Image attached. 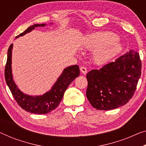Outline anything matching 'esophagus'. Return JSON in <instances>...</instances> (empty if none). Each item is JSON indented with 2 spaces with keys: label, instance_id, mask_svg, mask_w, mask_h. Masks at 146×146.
Returning <instances> with one entry per match:
<instances>
[{
  "label": "esophagus",
  "instance_id": "esophagus-1",
  "mask_svg": "<svg viewBox=\"0 0 146 146\" xmlns=\"http://www.w3.org/2000/svg\"><path fill=\"white\" fill-rule=\"evenodd\" d=\"M80 71H81V72H82V74H87V68L84 66L80 67Z\"/></svg>",
  "mask_w": 146,
  "mask_h": 146
}]
</instances>
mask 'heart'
Returning a JSON list of instances; mask_svg holds the SVG:
<instances>
[{"label": "heart", "instance_id": "heart-1", "mask_svg": "<svg viewBox=\"0 0 146 146\" xmlns=\"http://www.w3.org/2000/svg\"><path fill=\"white\" fill-rule=\"evenodd\" d=\"M82 46L86 50L94 51L93 61L98 65L108 62L121 49L117 35L110 32L95 33L87 36Z\"/></svg>", "mask_w": 146, "mask_h": 146}]
</instances>
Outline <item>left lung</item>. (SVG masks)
I'll use <instances>...</instances> for the list:
<instances>
[{
	"label": "left lung",
	"instance_id": "1",
	"mask_svg": "<svg viewBox=\"0 0 146 146\" xmlns=\"http://www.w3.org/2000/svg\"><path fill=\"white\" fill-rule=\"evenodd\" d=\"M140 55L130 50L115 61L87 74L86 96L96 110H110L126 104L133 96L141 76Z\"/></svg>",
	"mask_w": 146,
	"mask_h": 146
}]
</instances>
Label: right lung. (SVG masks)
<instances>
[{
	"mask_svg": "<svg viewBox=\"0 0 146 146\" xmlns=\"http://www.w3.org/2000/svg\"><path fill=\"white\" fill-rule=\"evenodd\" d=\"M51 24V23H50ZM46 26V24H35L29 27L23 33L17 36L15 39L23 36L32 31L36 27ZM13 44L9 47L7 61L5 66L6 82L15 101L25 110L35 114L48 113L57 108L63 97L64 93L72 82L80 75L78 65H72L65 68L50 91L42 95L32 96L24 93L17 87L13 79L12 70V55Z\"/></svg>",
	"mask_w": 146,
	"mask_h": 146,
	"instance_id": "obj_1",
	"label": "right lung"
}]
</instances>
